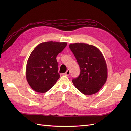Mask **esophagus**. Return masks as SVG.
<instances>
[{"label": "esophagus", "mask_w": 131, "mask_h": 131, "mask_svg": "<svg viewBox=\"0 0 131 131\" xmlns=\"http://www.w3.org/2000/svg\"><path fill=\"white\" fill-rule=\"evenodd\" d=\"M70 74V71L69 70H67L66 73H64V75H66V76H69Z\"/></svg>", "instance_id": "esophagus-1"}]
</instances>
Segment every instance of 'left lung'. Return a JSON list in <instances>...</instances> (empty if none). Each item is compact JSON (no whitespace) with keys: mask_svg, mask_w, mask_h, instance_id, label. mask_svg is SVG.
<instances>
[{"mask_svg":"<svg viewBox=\"0 0 131 131\" xmlns=\"http://www.w3.org/2000/svg\"><path fill=\"white\" fill-rule=\"evenodd\" d=\"M69 47L81 70L79 76L72 80L74 85L85 95L98 92L108 77L107 64L103 54L98 48L86 43H72Z\"/></svg>","mask_w":131,"mask_h":131,"instance_id":"1","label":"left lung"}]
</instances>
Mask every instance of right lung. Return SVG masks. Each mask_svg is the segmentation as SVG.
Listing matches in <instances>:
<instances>
[{"label":"right lung","mask_w":131,"mask_h":131,"mask_svg":"<svg viewBox=\"0 0 131 131\" xmlns=\"http://www.w3.org/2000/svg\"><path fill=\"white\" fill-rule=\"evenodd\" d=\"M66 45V42L49 41L40 43L33 49L26 67V78L33 90L45 93L56 83L60 77L56 57Z\"/></svg>","instance_id":"add662e5"}]
</instances>
